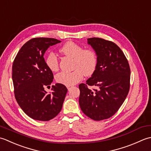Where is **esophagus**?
Returning <instances> with one entry per match:
<instances>
[{"label":"esophagus","mask_w":151,"mask_h":151,"mask_svg":"<svg viewBox=\"0 0 151 151\" xmlns=\"http://www.w3.org/2000/svg\"><path fill=\"white\" fill-rule=\"evenodd\" d=\"M67 88H68V90L70 91V88H71V86H68V87H67Z\"/></svg>","instance_id":"1"}]
</instances>
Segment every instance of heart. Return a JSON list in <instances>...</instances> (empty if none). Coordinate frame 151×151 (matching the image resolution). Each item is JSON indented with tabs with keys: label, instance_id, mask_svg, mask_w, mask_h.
Returning a JSON list of instances; mask_svg holds the SVG:
<instances>
[{
	"label": "heart",
	"instance_id": "b5f03b06",
	"mask_svg": "<svg viewBox=\"0 0 151 151\" xmlns=\"http://www.w3.org/2000/svg\"><path fill=\"white\" fill-rule=\"evenodd\" d=\"M61 53L73 58V68L72 72H60L55 76L56 81L66 86H72L81 81L86 76L93 75L98 65L96 52L91 49L84 50L82 46L73 42H68L60 48ZM45 63L49 69L55 72L58 68V60L53 52H50L45 58Z\"/></svg>",
	"mask_w": 151,
	"mask_h": 151
}]
</instances>
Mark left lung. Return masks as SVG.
Listing matches in <instances>:
<instances>
[{"label": "left lung", "instance_id": "left-lung-1", "mask_svg": "<svg viewBox=\"0 0 151 151\" xmlns=\"http://www.w3.org/2000/svg\"><path fill=\"white\" fill-rule=\"evenodd\" d=\"M97 55L95 72L79 85V103L85 115L94 121L112 116L124 102L130 89V68L124 53L111 41L99 38L87 39ZM96 86L93 91L87 87Z\"/></svg>", "mask_w": 151, "mask_h": 151}]
</instances>
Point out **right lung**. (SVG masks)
<instances>
[{
  "instance_id": "right-lung-1",
  "label": "right lung",
  "mask_w": 151,
  "mask_h": 151,
  "mask_svg": "<svg viewBox=\"0 0 151 151\" xmlns=\"http://www.w3.org/2000/svg\"><path fill=\"white\" fill-rule=\"evenodd\" d=\"M61 42L55 38H35L24 44L18 52L12 66L15 97L26 114L37 121H48L60 113L68 89L64 85L50 87L53 74L44 60L46 50Z\"/></svg>"
}]
</instances>
